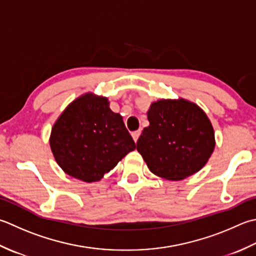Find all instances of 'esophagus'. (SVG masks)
Returning <instances> with one entry per match:
<instances>
[{"mask_svg":"<svg viewBox=\"0 0 256 256\" xmlns=\"http://www.w3.org/2000/svg\"><path fill=\"white\" fill-rule=\"evenodd\" d=\"M140 135H141V130H138V131H135V132L132 133V138H133V140H134L135 142H136L138 140Z\"/></svg>","mask_w":256,"mask_h":256,"instance_id":"obj_1","label":"esophagus"}]
</instances>
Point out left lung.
Returning <instances> with one entry per match:
<instances>
[{"mask_svg": "<svg viewBox=\"0 0 256 256\" xmlns=\"http://www.w3.org/2000/svg\"><path fill=\"white\" fill-rule=\"evenodd\" d=\"M148 120L136 148L152 173L178 181L206 164L215 148L214 130L196 104L184 98L158 100L150 106Z\"/></svg>", "mask_w": 256, "mask_h": 256, "instance_id": "obj_1", "label": "left lung"}]
</instances>
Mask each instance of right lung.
<instances>
[{
    "mask_svg": "<svg viewBox=\"0 0 256 256\" xmlns=\"http://www.w3.org/2000/svg\"><path fill=\"white\" fill-rule=\"evenodd\" d=\"M50 145L60 168L88 183L100 181L136 148L121 115L93 93L68 104L53 125Z\"/></svg>",
    "mask_w": 256,
    "mask_h": 256,
    "instance_id": "right-lung-1",
    "label": "right lung"
}]
</instances>
